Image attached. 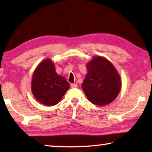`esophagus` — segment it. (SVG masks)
<instances>
[{
	"instance_id": "esophagus-1",
	"label": "esophagus",
	"mask_w": 152,
	"mask_h": 152,
	"mask_svg": "<svg viewBox=\"0 0 152 152\" xmlns=\"http://www.w3.org/2000/svg\"><path fill=\"white\" fill-rule=\"evenodd\" d=\"M77 85L76 84H70V87H71V88H76L77 87Z\"/></svg>"
}]
</instances>
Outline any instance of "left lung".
<instances>
[{
	"label": "left lung",
	"instance_id": "obj_1",
	"mask_svg": "<svg viewBox=\"0 0 152 152\" xmlns=\"http://www.w3.org/2000/svg\"><path fill=\"white\" fill-rule=\"evenodd\" d=\"M86 68L82 89L88 100L97 106L112 102L121 89L120 77L113 64L97 56L87 64Z\"/></svg>",
	"mask_w": 152,
	"mask_h": 152
}]
</instances>
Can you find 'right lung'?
<instances>
[{
  "label": "right lung",
  "mask_w": 152,
  "mask_h": 152,
  "mask_svg": "<svg viewBox=\"0 0 152 152\" xmlns=\"http://www.w3.org/2000/svg\"><path fill=\"white\" fill-rule=\"evenodd\" d=\"M31 86L35 98L46 106L59 103L70 87L66 78L56 72L55 64L50 59H45L37 66Z\"/></svg>",
  "instance_id": "right-lung-1"
}]
</instances>
